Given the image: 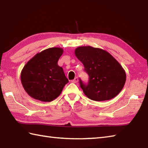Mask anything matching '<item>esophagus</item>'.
<instances>
[{"instance_id": "obj_1", "label": "esophagus", "mask_w": 148, "mask_h": 148, "mask_svg": "<svg viewBox=\"0 0 148 148\" xmlns=\"http://www.w3.org/2000/svg\"><path fill=\"white\" fill-rule=\"evenodd\" d=\"M78 81V77H76L74 78V79L73 80H72L71 82L72 83H76Z\"/></svg>"}]
</instances>
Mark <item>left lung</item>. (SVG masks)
<instances>
[{"label":"left lung","instance_id":"obj_1","mask_svg":"<svg viewBox=\"0 0 148 148\" xmlns=\"http://www.w3.org/2000/svg\"><path fill=\"white\" fill-rule=\"evenodd\" d=\"M74 53L89 76L88 83L79 79L80 87L88 98L103 101L118 95L125 85L126 73L110 53L92 46L78 47Z\"/></svg>","mask_w":148,"mask_h":148}]
</instances>
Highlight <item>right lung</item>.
<instances>
[{
	"instance_id": "right-lung-1",
	"label": "right lung",
	"mask_w": 148,
	"mask_h": 148,
	"mask_svg": "<svg viewBox=\"0 0 148 148\" xmlns=\"http://www.w3.org/2000/svg\"><path fill=\"white\" fill-rule=\"evenodd\" d=\"M62 48H51L40 52L28 62L21 72V81L29 95L42 102H51L60 95L69 82L58 61Z\"/></svg>"
}]
</instances>
